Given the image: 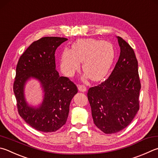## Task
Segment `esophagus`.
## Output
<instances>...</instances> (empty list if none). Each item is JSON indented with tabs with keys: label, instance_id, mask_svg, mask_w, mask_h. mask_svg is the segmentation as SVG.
Wrapping results in <instances>:
<instances>
[{
	"label": "esophagus",
	"instance_id": "esophagus-1",
	"mask_svg": "<svg viewBox=\"0 0 158 158\" xmlns=\"http://www.w3.org/2000/svg\"><path fill=\"white\" fill-rule=\"evenodd\" d=\"M78 89H79V90L81 91V92H85L87 90L86 87H85L84 85H78Z\"/></svg>",
	"mask_w": 158,
	"mask_h": 158
}]
</instances>
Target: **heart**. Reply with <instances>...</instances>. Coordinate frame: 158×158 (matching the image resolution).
Masks as SVG:
<instances>
[{
	"instance_id": "obj_1",
	"label": "heart",
	"mask_w": 158,
	"mask_h": 158,
	"mask_svg": "<svg viewBox=\"0 0 158 158\" xmlns=\"http://www.w3.org/2000/svg\"><path fill=\"white\" fill-rule=\"evenodd\" d=\"M115 50L110 42L93 39H80L72 50L66 49L60 57V68L65 75L70 77L82 68L89 78L97 81L106 75L113 65Z\"/></svg>"
}]
</instances>
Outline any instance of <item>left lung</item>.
Segmentation results:
<instances>
[{
    "instance_id": "1",
    "label": "left lung",
    "mask_w": 158,
    "mask_h": 158,
    "mask_svg": "<svg viewBox=\"0 0 158 158\" xmlns=\"http://www.w3.org/2000/svg\"><path fill=\"white\" fill-rule=\"evenodd\" d=\"M120 55L110 77L89 88L94 124L106 134L116 133L130 124L139 110L141 89L138 64L130 45L117 36Z\"/></svg>"
}]
</instances>
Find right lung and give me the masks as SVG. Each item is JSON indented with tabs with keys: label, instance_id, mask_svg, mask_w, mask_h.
Returning <instances> with one entry per match:
<instances>
[{
	"label": "right lung",
	"instance_id": "1",
	"mask_svg": "<svg viewBox=\"0 0 158 158\" xmlns=\"http://www.w3.org/2000/svg\"><path fill=\"white\" fill-rule=\"evenodd\" d=\"M67 39L46 36L33 42L22 54L16 65L14 83L18 112L27 124L36 130L51 133L67 121L72 99L78 92L76 85L56 70L55 51ZM37 79L44 91V99L38 107L30 106L24 97L25 84Z\"/></svg>",
	"mask_w": 158,
	"mask_h": 158
}]
</instances>
